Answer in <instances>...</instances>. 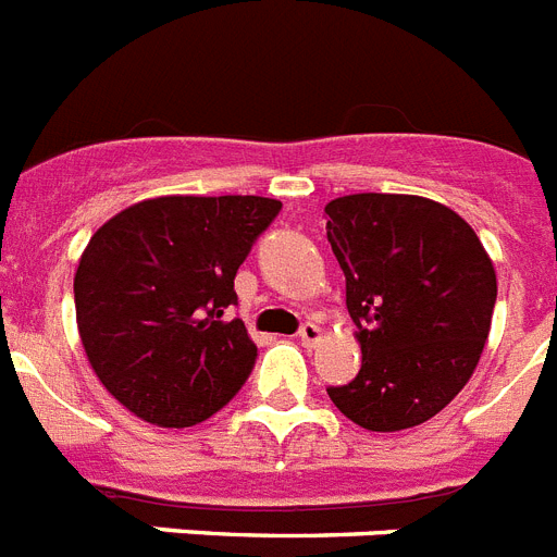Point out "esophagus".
<instances>
[{
	"mask_svg": "<svg viewBox=\"0 0 557 557\" xmlns=\"http://www.w3.org/2000/svg\"><path fill=\"white\" fill-rule=\"evenodd\" d=\"M298 337H301L304 346H318L321 344V337H324V332H321V326L318 324H304L301 332H298Z\"/></svg>",
	"mask_w": 557,
	"mask_h": 557,
	"instance_id": "obj_1",
	"label": "esophagus"
}]
</instances>
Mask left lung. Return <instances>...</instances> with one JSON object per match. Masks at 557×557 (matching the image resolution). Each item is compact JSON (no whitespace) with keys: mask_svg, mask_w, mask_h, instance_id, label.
I'll use <instances>...</instances> for the list:
<instances>
[{"mask_svg":"<svg viewBox=\"0 0 557 557\" xmlns=\"http://www.w3.org/2000/svg\"><path fill=\"white\" fill-rule=\"evenodd\" d=\"M324 211L363 351L358 377L326 388L330 400L366 431L422 425L482 358L496 307L491 256L459 213L414 194H349Z\"/></svg>","mask_w":557,"mask_h":557,"instance_id":"left-lung-1","label":"left lung"}]
</instances>
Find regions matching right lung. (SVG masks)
<instances>
[{
  "instance_id": "1",
  "label": "right lung",
  "mask_w": 557,
  "mask_h": 557,
  "mask_svg": "<svg viewBox=\"0 0 557 557\" xmlns=\"http://www.w3.org/2000/svg\"><path fill=\"white\" fill-rule=\"evenodd\" d=\"M268 197L143 199L92 233L75 270V321L92 372L132 414L188 428L242 388L256 344L233 278L275 213Z\"/></svg>"
}]
</instances>
